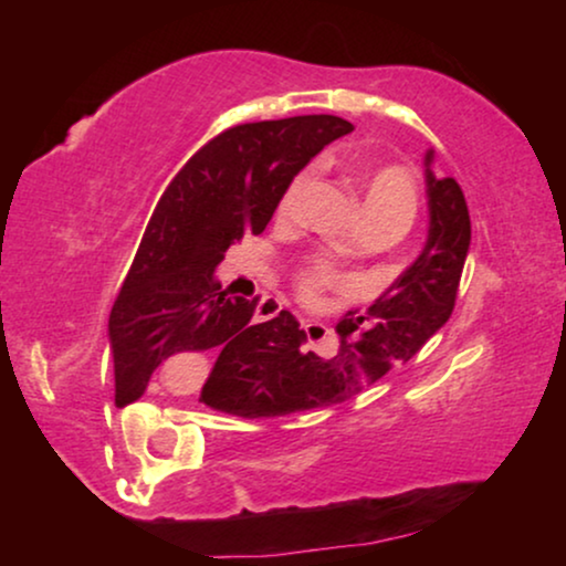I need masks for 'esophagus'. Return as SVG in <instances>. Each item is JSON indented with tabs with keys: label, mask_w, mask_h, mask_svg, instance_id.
Segmentation results:
<instances>
[{
	"label": "esophagus",
	"mask_w": 566,
	"mask_h": 566,
	"mask_svg": "<svg viewBox=\"0 0 566 566\" xmlns=\"http://www.w3.org/2000/svg\"><path fill=\"white\" fill-rule=\"evenodd\" d=\"M279 311H282V305H279V303L261 301V303H258V308H255V316H258V319H274Z\"/></svg>",
	"instance_id": "34e87169"
}]
</instances>
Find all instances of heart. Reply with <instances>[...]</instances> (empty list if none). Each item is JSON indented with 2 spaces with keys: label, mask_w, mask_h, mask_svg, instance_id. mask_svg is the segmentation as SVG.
<instances>
[{
  "label": "heart",
  "mask_w": 566,
  "mask_h": 566,
  "mask_svg": "<svg viewBox=\"0 0 566 566\" xmlns=\"http://www.w3.org/2000/svg\"><path fill=\"white\" fill-rule=\"evenodd\" d=\"M314 180V170H303L301 175H295L287 191H284L282 205V216H290L292 210L297 207V201L305 193V188L311 186ZM348 188L356 193L361 205V218L365 220H391V223L407 229L412 223L415 210H418V191H415L412 178H409L407 170L396 165H359L354 167L348 175ZM337 250L340 252H350L354 250V242L350 239H340L337 242ZM335 274L329 269H316L311 274H305L301 279V290L303 292H314L322 284H333Z\"/></svg>",
  "instance_id": "b5f03b06"
}]
</instances>
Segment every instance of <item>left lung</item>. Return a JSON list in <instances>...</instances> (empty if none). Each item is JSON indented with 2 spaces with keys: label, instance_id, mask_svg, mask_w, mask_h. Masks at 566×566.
<instances>
[{
  "label": "left lung",
  "instance_id": "8db88e82",
  "mask_svg": "<svg viewBox=\"0 0 566 566\" xmlns=\"http://www.w3.org/2000/svg\"><path fill=\"white\" fill-rule=\"evenodd\" d=\"M426 151L428 237L420 255L373 301L337 324L340 350L329 359L305 350V333L282 311L255 343L212 367L201 401L239 418H282L354 399L388 369L407 365L452 316L471 247V218L458 180L431 170Z\"/></svg>",
  "mask_w": 566,
  "mask_h": 566
}]
</instances>
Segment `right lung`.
Returning a JSON list of instances; mask_svg holds the SVG:
<instances>
[{"label": "right lung", "mask_w": 566, "mask_h": 566, "mask_svg": "<svg viewBox=\"0 0 566 566\" xmlns=\"http://www.w3.org/2000/svg\"><path fill=\"white\" fill-rule=\"evenodd\" d=\"M354 125L311 114L252 122L201 146L161 193L108 316L114 401L140 399L170 356L220 348L216 365L258 340V301L220 290L216 269L244 233H261L295 175Z\"/></svg>", "instance_id": "1"}]
</instances>
